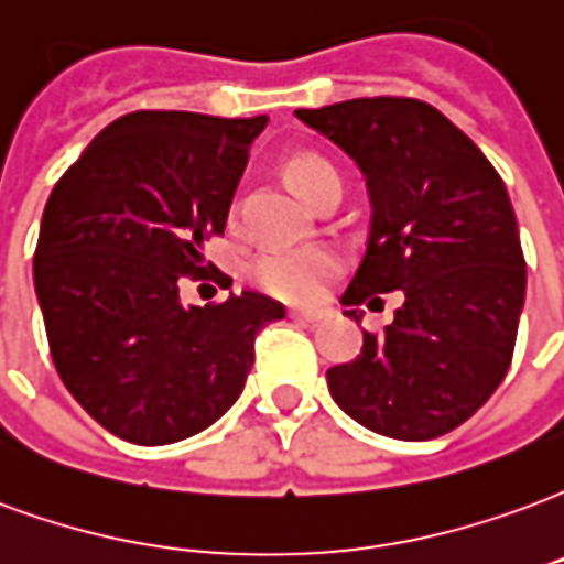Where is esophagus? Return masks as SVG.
Segmentation results:
<instances>
[{"instance_id": "obj_1", "label": "esophagus", "mask_w": 564, "mask_h": 564, "mask_svg": "<svg viewBox=\"0 0 564 564\" xmlns=\"http://www.w3.org/2000/svg\"><path fill=\"white\" fill-rule=\"evenodd\" d=\"M290 316L302 319V323H319L325 319V311L323 307H290Z\"/></svg>"}]
</instances>
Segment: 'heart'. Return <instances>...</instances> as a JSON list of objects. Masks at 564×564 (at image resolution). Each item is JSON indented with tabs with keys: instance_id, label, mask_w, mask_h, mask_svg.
I'll return each mask as SVG.
<instances>
[{
	"instance_id": "obj_1",
	"label": "heart",
	"mask_w": 564,
	"mask_h": 564,
	"mask_svg": "<svg viewBox=\"0 0 564 564\" xmlns=\"http://www.w3.org/2000/svg\"><path fill=\"white\" fill-rule=\"evenodd\" d=\"M325 173H335V166L316 154H299L286 164V178L302 197H307V191ZM337 269H340V257L323 245L265 250L260 260L253 262V281L271 295H281L290 302H307L319 295L325 281L335 278Z\"/></svg>"
}]
</instances>
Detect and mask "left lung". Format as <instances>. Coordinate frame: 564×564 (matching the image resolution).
<instances>
[{
    "label": "left lung",
    "mask_w": 564,
    "mask_h": 564,
    "mask_svg": "<svg viewBox=\"0 0 564 564\" xmlns=\"http://www.w3.org/2000/svg\"><path fill=\"white\" fill-rule=\"evenodd\" d=\"M361 170L365 257L340 302L403 293L386 335L365 332L328 391L361 427L436 440L473 419L508 373L527 299V260L502 178L478 145L415 98H356L295 110ZM379 302V299H377Z\"/></svg>",
    "instance_id": "1"
}]
</instances>
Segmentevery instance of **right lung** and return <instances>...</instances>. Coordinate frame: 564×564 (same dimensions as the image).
Returning a JSON list of instances; mask_svg holds the SVG:
<instances>
[{"instance_id":"add662e5","label":"right lung","mask_w":564,"mask_h":564,"mask_svg":"<svg viewBox=\"0 0 564 564\" xmlns=\"http://www.w3.org/2000/svg\"><path fill=\"white\" fill-rule=\"evenodd\" d=\"M269 116L140 110L107 124L53 187L35 250L50 356L74 400L133 445L206 431L239 400L253 337L283 319L260 293L182 304L227 227Z\"/></svg>"}]
</instances>
